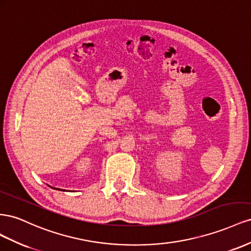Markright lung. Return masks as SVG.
I'll list each match as a JSON object with an SVG mask.
<instances>
[{"instance_id": "right-lung-1", "label": "right lung", "mask_w": 251, "mask_h": 251, "mask_svg": "<svg viewBox=\"0 0 251 251\" xmlns=\"http://www.w3.org/2000/svg\"><path fill=\"white\" fill-rule=\"evenodd\" d=\"M55 189H56V188H55ZM59 190H62V189H59Z\"/></svg>"}]
</instances>
